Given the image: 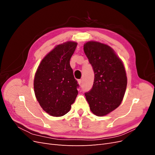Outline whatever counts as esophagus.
<instances>
[{
    "instance_id": "obj_1",
    "label": "esophagus",
    "mask_w": 155,
    "mask_h": 155,
    "mask_svg": "<svg viewBox=\"0 0 155 155\" xmlns=\"http://www.w3.org/2000/svg\"><path fill=\"white\" fill-rule=\"evenodd\" d=\"M78 81L79 85H81V84H82V80H81V79H79V80H78Z\"/></svg>"
}]
</instances>
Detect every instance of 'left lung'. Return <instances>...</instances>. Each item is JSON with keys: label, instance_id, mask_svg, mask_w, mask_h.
Masks as SVG:
<instances>
[{"label": "left lung", "instance_id": "8db88e82", "mask_svg": "<svg viewBox=\"0 0 155 155\" xmlns=\"http://www.w3.org/2000/svg\"><path fill=\"white\" fill-rule=\"evenodd\" d=\"M83 50L92 66L94 80L86 92L87 101L93 114L106 116L118 107L123 100L127 78L122 61L109 45L91 41Z\"/></svg>", "mask_w": 155, "mask_h": 155}]
</instances>
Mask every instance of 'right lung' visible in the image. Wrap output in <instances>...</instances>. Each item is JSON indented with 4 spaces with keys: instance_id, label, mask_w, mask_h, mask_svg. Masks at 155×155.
Returning <instances> with one entry per match:
<instances>
[{
    "instance_id": "right-lung-1",
    "label": "right lung",
    "mask_w": 155,
    "mask_h": 155,
    "mask_svg": "<svg viewBox=\"0 0 155 155\" xmlns=\"http://www.w3.org/2000/svg\"><path fill=\"white\" fill-rule=\"evenodd\" d=\"M78 43L67 41L55 46L42 59L35 74V95L40 106L48 114H66L76 100L78 84L70 60Z\"/></svg>"
}]
</instances>
